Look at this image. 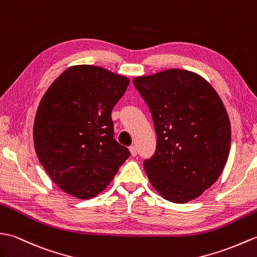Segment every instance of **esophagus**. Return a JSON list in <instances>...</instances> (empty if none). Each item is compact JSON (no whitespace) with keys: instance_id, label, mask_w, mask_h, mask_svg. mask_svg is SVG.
<instances>
[{"instance_id":"1","label":"esophagus","mask_w":257,"mask_h":257,"mask_svg":"<svg viewBox=\"0 0 257 257\" xmlns=\"http://www.w3.org/2000/svg\"><path fill=\"white\" fill-rule=\"evenodd\" d=\"M130 152H131V155H132V156L138 155V148H136L135 145H132L130 147Z\"/></svg>"}]
</instances>
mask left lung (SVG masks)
I'll return each mask as SVG.
<instances>
[{"label": "left lung", "instance_id": "8db88e82", "mask_svg": "<svg viewBox=\"0 0 257 257\" xmlns=\"http://www.w3.org/2000/svg\"><path fill=\"white\" fill-rule=\"evenodd\" d=\"M151 111L157 135L144 162L164 199L185 203L218 180L231 146V125L219 94L195 72L168 69L133 80Z\"/></svg>", "mask_w": 257, "mask_h": 257}]
</instances>
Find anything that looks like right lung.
Returning a JSON list of instances; mask_svg holds the SVG:
<instances>
[{
    "label": "right lung",
    "mask_w": 257,
    "mask_h": 257,
    "mask_svg": "<svg viewBox=\"0 0 257 257\" xmlns=\"http://www.w3.org/2000/svg\"><path fill=\"white\" fill-rule=\"evenodd\" d=\"M128 83L126 77L101 67L79 65L66 69L45 92L34 122V145L61 190L93 198L130 157L114 140L111 117Z\"/></svg>",
    "instance_id": "add662e5"
}]
</instances>
